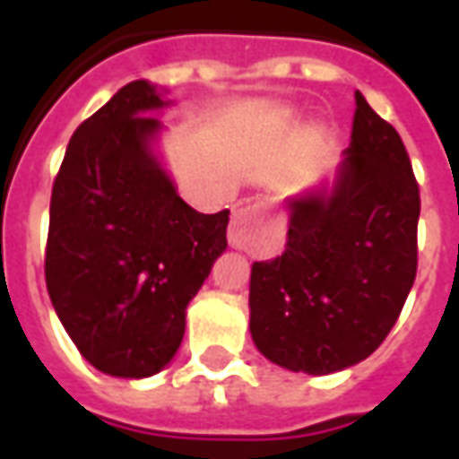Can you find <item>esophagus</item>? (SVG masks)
<instances>
[{
  "mask_svg": "<svg viewBox=\"0 0 459 459\" xmlns=\"http://www.w3.org/2000/svg\"><path fill=\"white\" fill-rule=\"evenodd\" d=\"M260 219H263V209H260L258 204H253V206H243L233 213V219H230L229 226V246L230 248H246L250 243V233L258 229Z\"/></svg>",
  "mask_w": 459,
  "mask_h": 459,
  "instance_id": "1",
  "label": "esophagus"
}]
</instances>
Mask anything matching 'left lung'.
I'll return each instance as SVG.
<instances>
[{
    "mask_svg": "<svg viewBox=\"0 0 459 459\" xmlns=\"http://www.w3.org/2000/svg\"><path fill=\"white\" fill-rule=\"evenodd\" d=\"M285 209L282 255L250 268V337L288 371L334 374L388 337L418 268L413 167L401 134L359 91L334 179L290 196Z\"/></svg>",
    "mask_w": 459,
    "mask_h": 459,
    "instance_id": "left-lung-1",
    "label": "left lung"
}]
</instances>
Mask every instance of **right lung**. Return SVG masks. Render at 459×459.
Masks as SVG:
<instances>
[{"mask_svg":"<svg viewBox=\"0 0 459 459\" xmlns=\"http://www.w3.org/2000/svg\"><path fill=\"white\" fill-rule=\"evenodd\" d=\"M169 105L147 81L120 88L74 132L51 194L48 298L85 361L117 378L169 364L229 246V211L191 209L161 164L152 113Z\"/></svg>","mask_w":459,"mask_h":459,"instance_id":"obj_1","label":"right lung"}]
</instances>
